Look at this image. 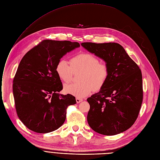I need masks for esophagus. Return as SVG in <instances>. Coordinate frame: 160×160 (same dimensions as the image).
<instances>
[{"mask_svg":"<svg viewBox=\"0 0 160 160\" xmlns=\"http://www.w3.org/2000/svg\"><path fill=\"white\" fill-rule=\"evenodd\" d=\"M76 100L77 103H79V102H82L83 101L82 99H80V98H78V97H76Z\"/></svg>","mask_w":160,"mask_h":160,"instance_id":"34e87169","label":"esophagus"}]
</instances>
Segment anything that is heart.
Wrapping results in <instances>:
<instances>
[{
  "label": "heart",
  "instance_id": "heart-1",
  "mask_svg": "<svg viewBox=\"0 0 160 160\" xmlns=\"http://www.w3.org/2000/svg\"><path fill=\"white\" fill-rule=\"evenodd\" d=\"M59 78L64 82H69L73 72H82L79 83L65 85L64 90L67 93L78 98H84L94 90H101L105 84L109 75L106 64L100 63L99 58L90 53H81L73 57L70 62L60 59L56 67Z\"/></svg>",
  "mask_w": 160,
  "mask_h": 160
}]
</instances>
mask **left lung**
<instances>
[{
    "mask_svg": "<svg viewBox=\"0 0 160 160\" xmlns=\"http://www.w3.org/2000/svg\"><path fill=\"white\" fill-rule=\"evenodd\" d=\"M81 45L102 59L109 70L104 87L87 99L89 126L107 136L126 131L136 121L143 101L141 70L118 43L84 42Z\"/></svg>",
    "mask_w": 160,
    "mask_h": 160,
    "instance_id": "left-lung-1",
    "label": "left lung"
}]
</instances>
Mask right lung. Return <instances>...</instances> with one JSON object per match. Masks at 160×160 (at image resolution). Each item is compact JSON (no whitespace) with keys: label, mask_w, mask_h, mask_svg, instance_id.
<instances>
[{"label":"right lung","mask_w":160,"mask_h":160,"mask_svg":"<svg viewBox=\"0 0 160 160\" xmlns=\"http://www.w3.org/2000/svg\"><path fill=\"white\" fill-rule=\"evenodd\" d=\"M78 42L45 40L29 51L20 61L13 79V92L17 115L30 130L54 131L63 124L68 106L76 103L70 94H59L63 84L56 67Z\"/></svg>","instance_id":"add662e5"}]
</instances>
